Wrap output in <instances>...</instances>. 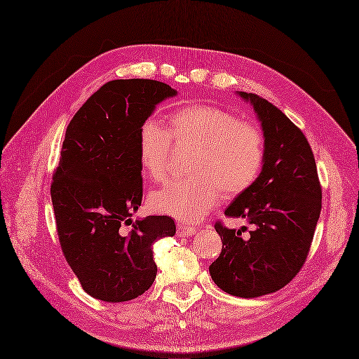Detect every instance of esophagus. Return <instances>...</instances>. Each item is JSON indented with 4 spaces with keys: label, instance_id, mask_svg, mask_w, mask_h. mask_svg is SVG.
Wrapping results in <instances>:
<instances>
[{
    "label": "esophagus",
    "instance_id": "esophagus-1",
    "mask_svg": "<svg viewBox=\"0 0 359 359\" xmlns=\"http://www.w3.org/2000/svg\"><path fill=\"white\" fill-rule=\"evenodd\" d=\"M196 232V228L187 226V224H179L177 226V236H192Z\"/></svg>",
    "mask_w": 359,
    "mask_h": 359
}]
</instances>
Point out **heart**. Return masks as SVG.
Here are the masks:
<instances>
[{"mask_svg": "<svg viewBox=\"0 0 359 359\" xmlns=\"http://www.w3.org/2000/svg\"><path fill=\"white\" fill-rule=\"evenodd\" d=\"M170 139L191 152L184 179L172 180L149 195L156 213L183 222L203 219L223 196L245 192L257 179L263 164L262 131L224 109L211 104H188L167 116V128L149 118L137 137L139 163L151 179L167 176Z\"/></svg>", "mask_w": 359, "mask_h": 359, "instance_id": "heart-1", "label": "heart"}]
</instances>
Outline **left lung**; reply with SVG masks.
I'll return each instance as SVG.
<instances>
[{
	"mask_svg": "<svg viewBox=\"0 0 359 359\" xmlns=\"http://www.w3.org/2000/svg\"><path fill=\"white\" fill-rule=\"evenodd\" d=\"M253 108L263 133L262 171L224 210L251 228L241 232L216 223L222 253L210 275L224 293L253 299L285 287L308 257L321 213V184L311 146L280 109L251 93L236 91Z\"/></svg>",
	"mask_w": 359,
	"mask_h": 359,
	"instance_id": "left-lung-1",
	"label": "left lung"
}]
</instances>
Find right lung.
<instances>
[{
    "instance_id": "right-lung-1",
    "label": "right lung",
    "mask_w": 359,
    "mask_h": 359,
    "mask_svg": "<svg viewBox=\"0 0 359 359\" xmlns=\"http://www.w3.org/2000/svg\"><path fill=\"white\" fill-rule=\"evenodd\" d=\"M176 96L154 79H114L66 128L51 203L66 262L91 297L118 303L142 296L156 276L152 245L176 233L168 216L131 219L143 195L139 128L156 104Z\"/></svg>"
}]
</instances>
